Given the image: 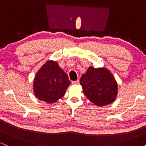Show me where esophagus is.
Wrapping results in <instances>:
<instances>
[{
  "instance_id": "esophagus-1",
  "label": "esophagus",
  "mask_w": 146,
  "mask_h": 146,
  "mask_svg": "<svg viewBox=\"0 0 146 146\" xmlns=\"http://www.w3.org/2000/svg\"><path fill=\"white\" fill-rule=\"evenodd\" d=\"M79 82H80V81H79V80H76V81H73L72 82V84H79Z\"/></svg>"
}]
</instances>
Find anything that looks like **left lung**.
<instances>
[{"mask_svg":"<svg viewBox=\"0 0 146 146\" xmlns=\"http://www.w3.org/2000/svg\"><path fill=\"white\" fill-rule=\"evenodd\" d=\"M80 84L86 98L98 106L111 104L118 93L116 80L105 68L88 67L86 73L82 75Z\"/></svg>","mask_w":146,"mask_h":146,"instance_id":"obj_1","label":"left lung"}]
</instances>
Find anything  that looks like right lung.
<instances>
[{
	"label": "right lung",
	"mask_w": 146,
	"mask_h": 146,
	"mask_svg": "<svg viewBox=\"0 0 146 146\" xmlns=\"http://www.w3.org/2000/svg\"><path fill=\"white\" fill-rule=\"evenodd\" d=\"M70 84L67 74L58 64L48 60L37 72L33 92L38 100L52 104L62 98Z\"/></svg>",
	"instance_id": "right-lung-1"
}]
</instances>
